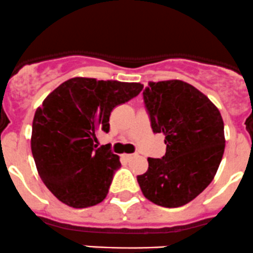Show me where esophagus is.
Wrapping results in <instances>:
<instances>
[{"label":"esophagus","mask_w":253,"mask_h":253,"mask_svg":"<svg viewBox=\"0 0 253 253\" xmlns=\"http://www.w3.org/2000/svg\"><path fill=\"white\" fill-rule=\"evenodd\" d=\"M123 157L126 160H130V159H132V157H134V155H132V154H124Z\"/></svg>","instance_id":"obj_1"}]
</instances>
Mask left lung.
<instances>
[{
    "instance_id": "8db88e82",
    "label": "left lung",
    "mask_w": 253,
    "mask_h": 253,
    "mask_svg": "<svg viewBox=\"0 0 253 253\" xmlns=\"http://www.w3.org/2000/svg\"><path fill=\"white\" fill-rule=\"evenodd\" d=\"M142 96L152 131L165 135L166 154L149 157L137 182L150 202L178 208L214 178L225 149L224 122L206 94L179 80L149 82Z\"/></svg>"
}]
</instances>
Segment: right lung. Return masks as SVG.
I'll return each mask as SVG.
<instances>
[{"instance_id":"right-lung-1","label":"right lung","mask_w":253,"mask_h":253,"mask_svg":"<svg viewBox=\"0 0 253 253\" xmlns=\"http://www.w3.org/2000/svg\"><path fill=\"white\" fill-rule=\"evenodd\" d=\"M142 87L136 82L74 77L37 109L32 154L42 181L60 202L87 208L106 198L121 161L109 145L93 144L96 132H108L111 112L136 97Z\"/></svg>"}]
</instances>
